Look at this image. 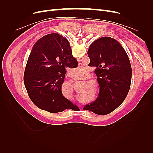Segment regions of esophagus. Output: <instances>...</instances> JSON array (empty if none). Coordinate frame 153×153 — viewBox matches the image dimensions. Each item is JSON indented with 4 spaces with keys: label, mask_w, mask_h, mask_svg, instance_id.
Instances as JSON below:
<instances>
[{
    "label": "esophagus",
    "mask_w": 153,
    "mask_h": 153,
    "mask_svg": "<svg viewBox=\"0 0 153 153\" xmlns=\"http://www.w3.org/2000/svg\"><path fill=\"white\" fill-rule=\"evenodd\" d=\"M78 65H79V67H80V68H81V67L83 66L82 64H78ZM79 107H80V105H79Z\"/></svg>",
    "instance_id": "obj_1"
}]
</instances>
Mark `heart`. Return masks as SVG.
I'll use <instances>...</instances> for the list:
<instances>
[{"mask_svg":"<svg viewBox=\"0 0 153 153\" xmlns=\"http://www.w3.org/2000/svg\"><path fill=\"white\" fill-rule=\"evenodd\" d=\"M86 69H84V68H78V69H75V72H76V74L75 75V76H76V78H80L82 77V76L84 75V74L86 72ZM91 78V76H90V74L89 73H86L85 75H84V76H83L82 77V80H86V83L87 84L89 85L91 88V89H93L94 88V82L93 81H92V80H89V78ZM71 84V87H73V85L71 83H70ZM85 86H87L86 84H85ZM82 96V95H80V98Z\"/></svg>","mask_w":153,"mask_h":153,"instance_id":"b5f03b06","label":"heart"}]
</instances>
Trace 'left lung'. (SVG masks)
Wrapping results in <instances>:
<instances>
[{
    "label": "left lung",
    "instance_id": "left-lung-1",
    "mask_svg": "<svg viewBox=\"0 0 153 153\" xmlns=\"http://www.w3.org/2000/svg\"><path fill=\"white\" fill-rule=\"evenodd\" d=\"M87 55L89 66L96 68L100 91L96 100L84 109L98 115L108 114L121 105L128 95L132 75L130 61L121 45L110 37L94 41Z\"/></svg>",
    "mask_w": 153,
    "mask_h": 153
}]
</instances>
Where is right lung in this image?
I'll list each match as a JSON object with an SVG mask.
<instances>
[{"mask_svg":"<svg viewBox=\"0 0 153 153\" xmlns=\"http://www.w3.org/2000/svg\"><path fill=\"white\" fill-rule=\"evenodd\" d=\"M77 66L65 38L52 33L39 39L32 49L24 75L26 90L34 104L50 113L79 109L63 96L61 90L66 68Z\"/></svg>","mask_w":153,"mask_h":153,"instance_id":"right-lung-1","label":"right lung"}]
</instances>
